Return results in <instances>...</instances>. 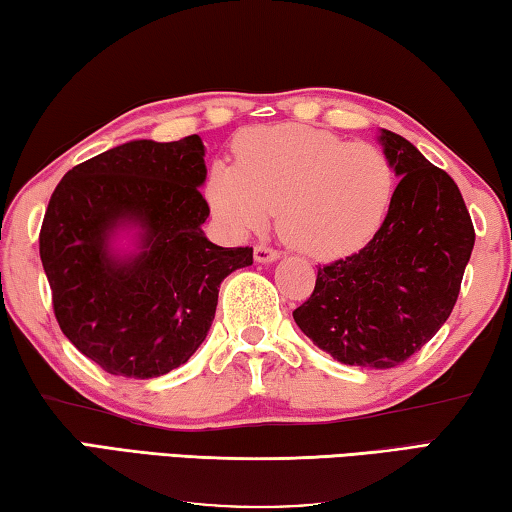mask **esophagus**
Here are the masks:
<instances>
[{"label":"esophagus","instance_id":"1","mask_svg":"<svg viewBox=\"0 0 512 512\" xmlns=\"http://www.w3.org/2000/svg\"><path fill=\"white\" fill-rule=\"evenodd\" d=\"M254 258H256V263H272V261H276V258H281V251L267 247V245H256Z\"/></svg>","mask_w":512,"mask_h":512}]
</instances>
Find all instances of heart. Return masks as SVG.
I'll list each match as a JSON object with an SVG mask.
<instances>
[{
    "label": "heart",
    "mask_w": 512,
    "mask_h": 512,
    "mask_svg": "<svg viewBox=\"0 0 512 512\" xmlns=\"http://www.w3.org/2000/svg\"><path fill=\"white\" fill-rule=\"evenodd\" d=\"M236 164L206 179L218 220L236 233L276 229L292 249L319 261L355 254L378 236L396 197V166L373 143L310 125L251 128L233 141Z\"/></svg>",
    "instance_id": "1"
}]
</instances>
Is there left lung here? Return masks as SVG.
Segmentation results:
<instances>
[{"label": "left lung", "instance_id": "1", "mask_svg": "<svg viewBox=\"0 0 512 512\" xmlns=\"http://www.w3.org/2000/svg\"><path fill=\"white\" fill-rule=\"evenodd\" d=\"M380 141L400 182L387 222L369 245L319 267L297 326L337 362L393 369L420 351L461 292L474 247L463 195L445 170L396 132Z\"/></svg>", "mask_w": 512, "mask_h": 512}]
</instances>
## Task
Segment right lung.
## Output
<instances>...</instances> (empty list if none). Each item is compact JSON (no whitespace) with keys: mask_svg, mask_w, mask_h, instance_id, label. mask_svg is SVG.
I'll return each mask as SVG.
<instances>
[{"mask_svg":"<svg viewBox=\"0 0 512 512\" xmlns=\"http://www.w3.org/2000/svg\"><path fill=\"white\" fill-rule=\"evenodd\" d=\"M197 134L170 143H121L60 179L40 229L53 315L65 337L105 373L157 378L204 342L218 288L254 263L251 247L204 236L209 202ZM125 221L142 227V251L116 259L106 245Z\"/></svg>","mask_w":512,"mask_h":512,"instance_id":"1","label":"right lung"}]
</instances>
